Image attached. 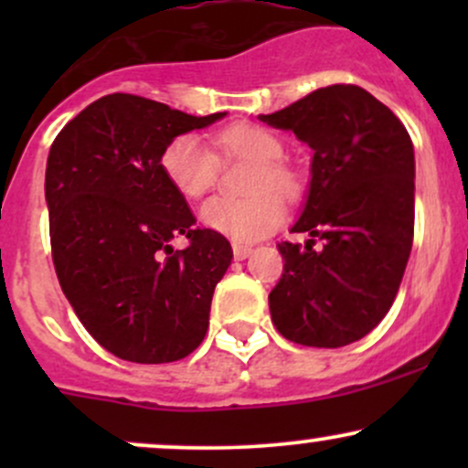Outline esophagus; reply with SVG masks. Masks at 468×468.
Wrapping results in <instances>:
<instances>
[{"label": "esophagus", "mask_w": 468, "mask_h": 468, "mask_svg": "<svg viewBox=\"0 0 468 468\" xmlns=\"http://www.w3.org/2000/svg\"><path fill=\"white\" fill-rule=\"evenodd\" d=\"M250 252H252L250 246H244V244H233V257H235V260H238V261L246 260V257H250Z\"/></svg>", "instance_id": "34e87169"}]
</instances>
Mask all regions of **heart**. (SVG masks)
Instances as JSON below:
<instances>
[{
	"mask_svg": "<svg viewBox=\"0 0 468 468\" xmlns=\"http://www.w3.org/2000/svg\"><path fill=\"white\" fill-rule=\"evenodd\" d=\"M213 143L227 158H246L255 163L246 185V191L252 196L241 200L213 197L200 208L202 224L239 244L266 238L283 219V202L274 191L286 197L297 193V178L279 160L283 155L282 141L266 127L235 122L219 130ZM160 169L182 197L197 200L216 186L219 163L200 138L180 133L163 149Z\"/></svg>",
	"mask_w": 468,
	"mask_h": 468,
	"instance_id": "1",
	"label": "heart"
}]
</instances>
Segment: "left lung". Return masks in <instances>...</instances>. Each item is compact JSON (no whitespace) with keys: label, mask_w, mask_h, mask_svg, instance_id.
Instances as JSON below:
<instances>
[{"label":"left lung","mask_w":468,"mask_h":468,"mask_svg":"<svg viewBox=\"0 0 468 468\" xmlns=\"http://www.w3.org/2000/svg\"><path fill=\"white\" fill-rule=\"evenodd\" d=\"M268 125L313 149L308 202L277 244L282 279L268 294L279 335L305 347H343L389 313L413 244V144L400 118L350 83L314 90ZM322 249L314 251L315 239Z\"/></svg>","instance_id":"left-lung-1"}]
</instances>
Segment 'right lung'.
Returning <instances> with one entry per match:
<instances>
[{"mask_svg":"<svg viewBox=\"0 0 468 468\" xmlns=\"http://www.w3.org/2000/svg\"><path fill=\"white\" fill-rule=\"evenodd\" d=\"M222 116L116 92L52 143L46 202L58 283L85 330L122 361H180L207 335L233 250L222 233L196 227L160 155L171 138ZM176 237L190 239L186 250L170 249Z\"/></svg>","mask_w":468,"mask_h":468,"instance_id":"add662e5","label":"right lung"}]
</instances>
